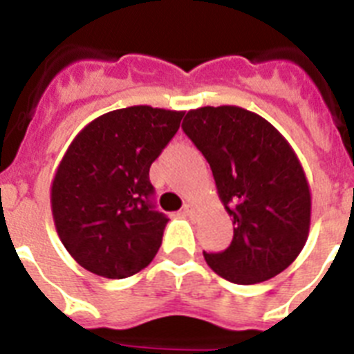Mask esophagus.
Instances as JSON below:
<instances>
[{
  "label": "esophagus",
  "instance_id": "34e87169",
  "mask_svg": "<svg viewBox=\"0 0 354 354\" xmlns=\"http://www.w3.org/2000/svg\"><path fill=\"white\" fill-rule=\"evenodd\" d=\"M183 215H187V217H194V215H196L194 205H190V203L183 205Z\"/></svg>",
  "mask_w": 354,
  "mask_h": 354
}]
</instances>
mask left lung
I'll list each match as a JSON object with an SVG mask.
<instances>
[{
  "instance_id": "left-lung-1",
  "label": "left lung",
  "mask_w": 354,
  "mask_h": 354,
  "mask_svg": "<svg viewBox=\"0 0 354 354\" xmlns=\"http://www.w3.org/2000/svg\"><path fill=\"white\" fill-rule=\"evenodd\" d=\"M185 135L210 164L217 192L233 221V241L203 253L232 283L274 278L305 248L312 198L296 153L274 126L241 106L187 112Z\"/></svg>"
}]
</instances>
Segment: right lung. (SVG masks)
I'll list each match as a JSON object with an SVG mask.
<instances>
[{"label":"right lung","mask_w":354,"mask_h":354,"mask_svg":"<svg viewBox=\"0 0 354 354\" xmlns=\"http://www.w3.org/2000/svg\"><path fill=\"white\" fill-rule=\"evenodd\" d=\"M183 112L147 104L103 113L67 147L51 185L58 236L84 269L110 279L137 274L162 245L149 167Z\"/></svg>","instance_id":"right-lung-1"}]
</instances>
